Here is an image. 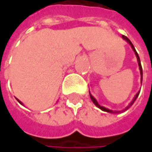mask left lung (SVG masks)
<instances>
[{"label":"left lung","mask_w":152,"mask_h":152,"mask_svg":"<svg viewBox=\"0 0 152 152\" xmlns=\"http://www.w3.org/2000/svg\"><path fill=\"white\" fill-rule=\"evenodd\" d=\"M122 39H125L129 45H130V46L132 47V49H133V51L135 52V54H136V56H137V62H138V66H139V69H140V74H141V83H142V65H141V61H140V58H139V56H138V53H137V51H136V49H135V47H134V46H133V44L131 43V41L126 37V36H124V35H122ZM139 93H140V91H138L137 94H136V96L134 97V99H133V100L130 102V104L129 105V106H127L124 110H122L121 112L123 113V112H125V111H127L130 106H132L133 104H134V102L136 101V99H137V97H138V95H139ZM90 97H91V99L92 100V102L94 103V105L97 106V107H99V109H101L102 111H104V112H106V113H121V111H113V110H110V109H108V108H106L105 106H100L99 103H98V101L96 100V99L91 94V92H90Z\"/></svg>","instance_id":"left-lung-1"}]
</instances>
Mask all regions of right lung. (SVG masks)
I'll list each match as a JSON object with an SVG mask.
<instances>
[{"instance_id":"right-lung-1","label":"right lung","mask_w":152,"mask_h":152,"mask_svg":"<svg viewBox=\"0 0 152 152\" xmlns=\"http://www.w3.org/2000/svg\"><path fill=\"white\" fill-rule=\"evenodd\" d=\"M17 101H18V102H19V103H20V104H21V105H23V103H22V102H21V101H20V100H19V99H17Z\"/></svg>"}]
</instances>
